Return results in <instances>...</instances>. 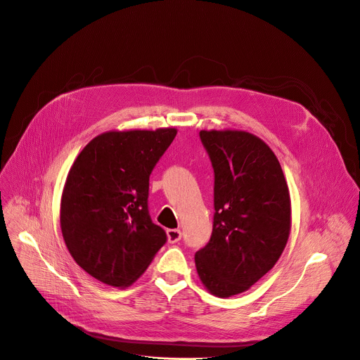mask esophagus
I'll use <instances>...</instances> for the list:
<instances>
[{
	"label": "esophagus",
	"mask_w": 360,
	"mask_h": 360,
	"mask_svg": "<svg viewBox=\"0 0 360 360\" xmlns=\"http://www.w3.org/2000/svg\"><path fill=\"white\" fill-rule=\"evenodd\" d=\"M166 236H167V242L176 243L181 240V230L169 229V230H166Z\"/></svg>",
	"instance_id": "esophagus-1"
}]
</instances>
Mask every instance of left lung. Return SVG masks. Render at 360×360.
<instances>
[{
  "label": "left lung",
  "instance_id": "8db88e82",
  "mask_svg": "<svg viewBox=\"0 0 360 360\" xmlns=\"http://www.w3.org/2000/svg\"><path fill=\"white\" fill-rule=\"evenodd\" d=\"M214 167V223L195 266L205 288L229 298L248 291L281 257L291 231V198L278 158L243 130H201Z\"/></svg>",
  "mask_w": 360,
  "mask_h": 360
}]
</instances>
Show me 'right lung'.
Listing matches in <instances>:
<instances>
[{
	"label": "right lung",
	"instance_id": "add662e5",
	"mask_svg": "<svg viewBox=\"0 0 360 360\" xmlns=\"http://www.w3.org/2000/svg\"><path fill=\"white\" fill-rule=\"evenodd\" d=\"M176 133L105 131L70 167L60 200L62 236L74 260L103 283L130 286L166 242L149 215V176Z\"/></svg>",
	"mask_w": 360,
	"mask_h": 360
}]
</instances>
